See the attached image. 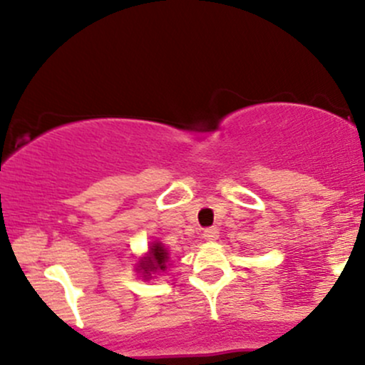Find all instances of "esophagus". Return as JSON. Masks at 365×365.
Returning <instances> with one entry per match:
<instances>
[{
  "mask_svg": "<svg viewBox=\"0 0 365 365\" xmlns=\"http://www.w3.org/2000/svg\"><path fill=\"white\" fill-rule=\"evenodd\" d=\"M203 238L208 242L217 240V238H219V230H217V227H206L203 231Z\"/></svg>",
  "mask_w": 365,
  "mask_h": 365,
  "instance_id": "esophagus-1",
  "label": "esophagus"
}]
</instances>
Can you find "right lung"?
Wrapping results in <instances>:
<instances>
[{"label":"right lung","instance_id":"add662e5","mask_svg":"<svg viewBox=\"0 0 365 365\" xmlns=\"http://www.w3.org/2000/svg\"><path fill=\"white\" fill-rule=\"evenodd\" d=\"M165 259H168V252L164 251L160 244H153L150 247V257L148 261H143L141 263V270L145 274H150V272H155V270H164L165 268Z\"/></svg>","mask_w":365,"mask_h":365}]
</instances>
